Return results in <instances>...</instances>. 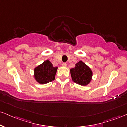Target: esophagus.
I'll list each match as a JSON object with an SVG mask.
<instances>
[{
	"mask_svg": "<svg viewBox=\"0 0 127 127\" xmlns=\"http://www.w3.org/2000/svg\"><path fill=\"white\" fill-rule=\"evenodd\" d=\"M62 66L63 67H66L67 66L66 63H62Z\"/></svg>",
	"mask_w": 127,
	"mask_h": 127,
	"instance_id": "obj_1",
	"label": "esophagus"
}]
</instances>
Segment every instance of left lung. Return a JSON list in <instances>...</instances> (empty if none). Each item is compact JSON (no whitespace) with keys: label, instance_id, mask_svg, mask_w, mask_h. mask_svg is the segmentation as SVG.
Returning a JSON list of instances; mask_svg holds the SVG:
<instances>
[{"label":"left lung","instance_id":"left-lung-1","mask_svg":"<svg viewBox=\"0 0 127 127\" xmlns=\"http://www.w3.org/2000/svg\"><path fill=\"white\" fill-rule=\"evenodd\" d=\"M70 74L73 82L81 86H86L92 79V71L82 60L77 63L74 68L70 69Z\"/></svg>","mask_w":127,"mask_h":127}]
</instances>
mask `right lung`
<instances>
[{"mask_svg": "<svg viewBox=\"0 0 127 127\" xmlns=\"http://www.w3.org/2000/svg\"><path fill=\"white\" fill-rule=\"evenodd\" d=\"M58 67H53L48 60H45L33 70V77L39 84H46L55 79Z\"/></svg>", "mask_w": 127, "mask_h": 127, "instance_id": "right-lung-1", "label": "right lung"}]
</instances>
